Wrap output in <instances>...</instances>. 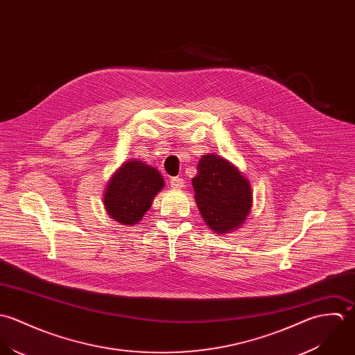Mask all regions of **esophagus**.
I'll return each instance as SVG.
<instances>
[{"instance_id":"esophagus-1","label":"esophagus","mask_w":355,"mask_h":355,"mask_svg":"<svg viewBox=\"0 0 355 355\" xmlns=\"http://www.w3.org/2000/svg\"><path fill=\"white\" fill-rule=\"evenodd\" d=\"M170 187L173 189H181V188H184V180L180 177H173L170 180Z\"/></svg>"}]
</instances>
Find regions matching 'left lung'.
Masks as SVG:
<instances>
[{"mask_svg": "<svg viewBox=\"0 0 355 355\" xmlns=\"http://www.w3.org/2000/svg\"><path fill=\"white\" fill-rule=\"evenodd\" d=\"M198 170L192 184L205 220L216 233L234 230L251 210L248 181L232 163L216 155H205Z\"/></svg>", "mask_w": 355, "mask_h": 355, "instance_id": "8db88e82", "label": "left lung"}]
</instances>
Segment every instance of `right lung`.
<instances>
[{
  "label": "right lung",
  "mask_w": 355,
  "mask_h": 355,
  "mask_svg": "<svg viewBox=\"0 0 355 355\" xmlns=\"http://www.w3.org/2000/svg\"><path fill=\"white\" fill-rule=\"evenodd\" d=\"M164 182L159 171L140 160L125 163L111 178L104 206L107 214L123 225H135L152 205Z\"/></svg>",
  "instance_id": "add662e5"
}]
</instances>
